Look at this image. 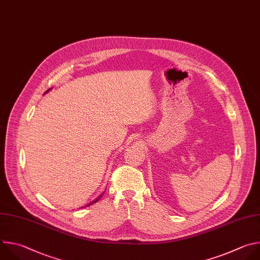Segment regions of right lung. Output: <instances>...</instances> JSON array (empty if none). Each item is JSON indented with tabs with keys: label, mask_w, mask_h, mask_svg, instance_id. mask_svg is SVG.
Here are the masks:
<instances>
[{
	"label": "right lung",
	"mask_w": 260,
	"mask_h": 260,
	"mask_svg": "<svg viewBox=\"0 0 260 260\" xmlns=\"http://www.w3.org/2000/svg\"><path fill=\"white\" fill-rule=\"evenodd\" d=\"M49 90H50V89H48V90H47V91H46V92H45V93H47V92H48V91H49ZM100 197H101V196H100ZM100 197H99V198H97V199H96V200H95V201H93V202H92V203H91V204H93V203H96V202H97V201H98V200H99V199H100ZM91 204H90V205H91Z\"/></svg>",
	"instance_id": "obj_1"
}]
</instances>
